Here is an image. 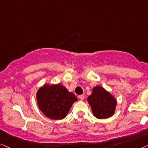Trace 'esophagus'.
<instances>
[{"instance_id": "esophagus-1", "label": "esophagus", "mask_w": 148, "mask_h": 148, "mask_svg": "<svg viewBox=\"0 0 148 148\" xmlns=\"http://www.w3.org/2000/svg\"><path fill=\"white\" fill-rule=\"evenodd\" d=\"M79 99H80V100H83L84 99V95H81L79 96Z\"/></svg>"}]
</instances>
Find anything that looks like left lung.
I'll list each match as a JSON object with an SVG mask.
<instances>
[{
	"instance_id": "8db88e82",
	"label": "left lung",
	"mask_w": 148,
	"mask_h": 148,
	"mask_svg": "<svg viewBox=\"0 0 148 148\" xmlns=\"http://www.w3.org/2000/svg\"><path fill=\"white\" fill-rule=\"evenodd\" d=\"M87 101L92 108L93 115L98 119L109 118L115 113L116 100L103 87L98 86L93 88Z\"/></svg>"
}]
</instances>
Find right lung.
I'll list each match as a JSON object with an SVG mask.
<instances>
[{
	"label": "right lung",
	"mask_w": 148,
	"mask_h": 148,
	"mask_svg": "<svg viewBox=\"0 0 148 148\" xmlns=\"http://www.w3.org/2000/svg\"><path fill=\"white\" fill-rule=\"evenodd\" d=\"M37 100L39 109L47 117L58 120L66 117L72 104L78 99L66 87L58 84H45L39 88Z\"/></svg>",
	"instance_id": "obj_1"
}]
</instances>
